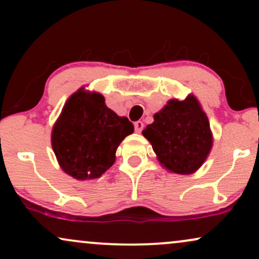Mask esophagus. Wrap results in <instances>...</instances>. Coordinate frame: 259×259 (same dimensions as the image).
<instances>
[{"mask_svg":"<svg viewBox=\"0 0 259 259\" xmlns=\"http://www.w3.org/2000/svg\"><path fill=\"white\" fill-rule=\"evenodd\" d=\"M134 126H135V132L136 133H141L142 129H144V123L141 120H138L134 123Z\"/></svg>","mask_w":259,"mask_h":259,"instance_id":"esophagus-1","label":"esophagus"}]
</instances>
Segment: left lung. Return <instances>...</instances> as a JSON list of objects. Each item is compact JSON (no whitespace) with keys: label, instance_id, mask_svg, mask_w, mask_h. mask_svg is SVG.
<instances>
[{"label":"left lung","instance_id":"left-lung-1","mask_svg":"<svg viewBox=\"0 0 259 259\" xmlns=\"http://www.w3.org/2000/svg\"><path fill=\"white\" fill-rule=\"evenodd\" d=\"M142 130L160 164L177 174H192L203 164L213 145L206 113L194 95L170 100Z\"/></svg>","mask_w":259,"mask_h":259}]
</instances>
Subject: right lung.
Returning a JSON list of instances; mask_svg holds the SVG:
<instances>
[{
  "label": "right lung",
  "instance_id": "obj_1",
  "mask_svg": "<svg viewBox=\"0 0 259 259\" xmlns=\"http://www.w3.org/2000/svg\"><path fill=\"white\" fill-rule=\"evenodd\" d=\"M133 132L132 121L109 109L102 95L81 88L53 125L52 148L61 168L74 179H96L112 167L118 146Z\"/></svg>",
  "mask_w": 259,
  "mask_h": 259
}]
</instances>
